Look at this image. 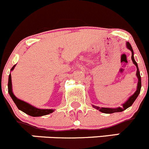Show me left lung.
Returning <instances> with one entry per match:
<instances>
[{
	"label": "left lung",
	"mask_w": 149,
	"mask_h": 149,
	"mask_svg": "<svg viewBox=\"0 0 149 149\" xmlns=\"http://www.w3.org/2000/svg\"><path fill=\"white\" fill-rule=\"evenodd\" d=\"M127 48L129 49L130 50H131V52H132V62H133L134 64L136 65L137 67V76H138V87H137V90L136 92L134 93L133 95H132V96L130 97L128 99V100L125 103H124L123 106L122 107H119V108H100V107H97V106H95V105H93V107L95 108H96V109L99 110L100 111H101L102 113H116V112H122V111H125V110H126L127 108H129V107H130L131 105H132V103H133L134 102H135V100H136V98L138 97V95L140 94V92H141V75H140V71L139 70H138V64H137V63L135 62V59H134V56H133V50H132V47H131L130 44L129 42H127Z\"/></svg>",
	"instance_id": "8db88e82"
}]
</instances>
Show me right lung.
Masks as SVG:
<instances>
[{
    "label": "right lung",
    "mask_w": 149,
    "mask_h": 149,
    "mask_svg": "<svg viewBox=\"0 0 149 149\" xmlns=\"http://www.w3.org/2000/svg\"><path fill=\"white\" fill-rule=\"evenodd\" d=\"M15 65H14L11 68V70H12L14 68ZM8 92L9 93L10 96L11 97L12 100H14V103L16 104L18 109L21 110L24 113H27V115L31 116H45V115H48L49 113H52L54 110L52 109H39V108H36L35 107L32 106L30 104L27 103V102H24L22 100H20L19 99L16 97L14 95L12 92V88H11V73L8 77Z\"/></svg>",
    "instance_id": "1"
}]
</instances>
